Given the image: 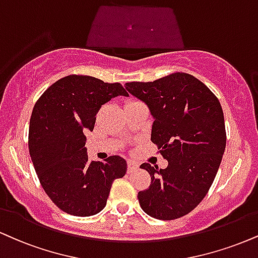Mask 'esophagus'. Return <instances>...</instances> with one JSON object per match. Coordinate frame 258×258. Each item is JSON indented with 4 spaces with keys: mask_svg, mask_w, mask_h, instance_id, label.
I'll list each match as a JSON object with an SVG mask.
<instances>
[{
    "mask_svg": "<svg viewBox=\"0 0 258 258\" xmlns=\"http://www.w3.org/2000/svg\"><path fill=\"white\" fill-rule=\"evenodd\" d=\"M138 168V164L135 162V161H131L130 160L128 162H127V170H128V173H132L135 172L136 169Z\"/></svg>",
    "mask_w": 258,
    "mask_h": 258,
    "instance_id": "esophagus-1",
    "label": "esophagus"
}]
</instances>
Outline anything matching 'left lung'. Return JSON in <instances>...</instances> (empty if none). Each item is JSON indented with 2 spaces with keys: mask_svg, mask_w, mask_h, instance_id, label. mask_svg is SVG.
I'll return each mask as SVG.
<instances>
[{
  "mask_svg": "<svg viewBox=\"0 0 258 258\" xmlns=\"http://www.w3.org/2000/svg\"><path fill=\"white\" fill-rule=\"evenodd\" d=\"M126 90L148 104L155 119L151 142L168 160L164 169L141 166L151 184L138 192L139 204L155 219L185 216L206 197L225 153L221 104L206 84L184 72L126 83Z\"/></svg>",
  "mask_w": 258,
  "mask_h": 258,
  "instance_id": "1",
  "label": "left lung"
}]
</instances>
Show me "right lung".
Returning <instances> with one entry per match:
<instances>
[{
	"mask_svg": "<svg viewBox=\"0 0 258 258\" xmlns=\"http://www.w3.org/2000/svg\"><path fill=\"white\" fill-rule=\"evenodd\" d=\"M128 96L120 83L70 74L43 92L30 119L29 150L43 190L62 212L90 216L105 207L111 184L126 174V161L103 162L86 155L85 132L92 131L102 104Z\"/></svg>",
	"mask_w": 258,
	"mask_h": 258,
	"instance_id": "obj_1",
	"label": "right lung"
}]
</instances>
